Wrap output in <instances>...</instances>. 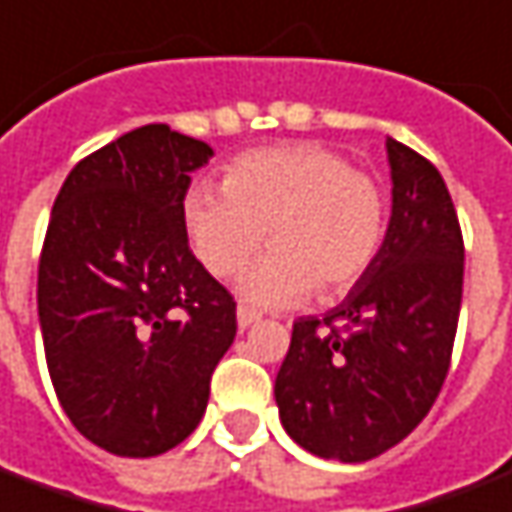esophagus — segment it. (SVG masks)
I'll return each instance as SVG.
<instances>
[{
    "label": "esophagus",
    "mask_w": 512,
    "mask_h": 512,
    "mask_svg": "<svg viewBox=\"0 0 512 512\" xmlns=\"http://www.w3.org/2000/svg\"><path fill=\"white\" fill-rule=\"evenodd\" d=\"M257 321H260V313H257V310H252V307L246 305L238 307V327H241V330H249Z\"/></svg>",
    "instance_id": "34e87169"
}]
</instances>
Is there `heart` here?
<instances>
[{
    "mask_svg": "<svg viewBox=\"0 0 512 512\" xmlns=\"http://www.w3.org/2000/svg\"><path fill=\"white\" fill-rule=\"evenodd\" d=\"M182 224L216 277H235L266 232L271 249L246 271L241 293L255 305L288 307L363 280L385 241L388 199L371 174L327 146H266L230 160L221 191L194 185Z\"/></svg>",
    "mask_w": 512,
    "mask_h": 512,
    "instance_id": "heart-1",
    "label": "heart"
}]
</instances>
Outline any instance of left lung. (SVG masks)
<instances>
[{"mask_svg":"<svg viewBox=\"0 0 512 512\" xmlns=\"http://www.w3.org/2000/svg\"><path fill=\"white\" fill-rule=\"evenodd\" d=\"M393 205L374 266L324 318H299L274 382L285 432L310 455L363 463L407 438L449 371L463 235L441 171L388 138Z\"/></svg>","mask_w":512,"mask_h":512,"instance_id":"left-lung-1","label":"left lung"}]
</instances>
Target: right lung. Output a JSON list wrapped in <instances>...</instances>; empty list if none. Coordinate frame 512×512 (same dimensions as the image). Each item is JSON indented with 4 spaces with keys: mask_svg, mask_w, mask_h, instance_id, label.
<instances>
[{
    "mask_svg": "<svg viewBox=\"0 0 512 512\" xmlns=\"http://www.w3.org/2000/svg\"><path fill=\"white\" fill-rule=\"evenodd\" d=\"M205 141L146 124L80 160L38 263L49 377L71 424L119 457H155L202 421L235 341V302L188 246L182 202Z\"/></svg>",
    "mask_w": 512,
    "mask_h": 512,
    "instance_id": "obj_1",
    "label": "right lung"
}]
</instances>
